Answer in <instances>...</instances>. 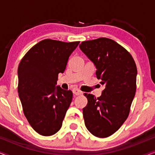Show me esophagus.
Returning <instances> with one entry per match:
<instances>
[{"label":"esophagus","mask_w":155,"mask_h":155,"mask_svg":"<svg viewBox=\"0 0 155 155\" xmlns=\"http://www.w3.org/2000/svg\"><path fill=\"white\" fill-rule=\"evenodd\" d=\"M73 94H75V95H80V94H81L82 93V92L80 90H79V89L78 88H74L73 90Z\"/></svg>","instance_id":"1"}]
</instances>
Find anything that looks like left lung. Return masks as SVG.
<instances>
[{"label": "left lung", "instance_id": "left-lung-1", "mask_svg": "<svg viewBox=\"0 0 155 155\" xmlns=\"http://www.w3.org/2000/svg\"><path fill=\"white\" fill-rule=\"evenodd\" d=\"M80 48L92 61L97 79L104 84L101 96L84 93L82 109L87 130L98 137H109L127 119L136 91L137 67L130 53L108 38L82 41Z\"/></svg>", "mask_w": 155, "mask_h": 155}]
</instances>
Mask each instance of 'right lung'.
I'll return each instance as SVG.
<instances>
[{
	"label": "right lung",
	"instance_id": "right-lung-1",
	"mask_svg": "<svg viewBox=\"0 0 155 155\" xmlns=\"http://www.w3.org/2000/svg\"><path fill=\"white\" fill-rule=\"evenodd\" d=\"M80 41L46 39L29 49L18 66V93L29 124L39 134L50 136L62 126L73 92L56 86L69 56Z\"/></svg>",
	"mask_w": 155,
	"mask_h": 155
}]
</instances>
